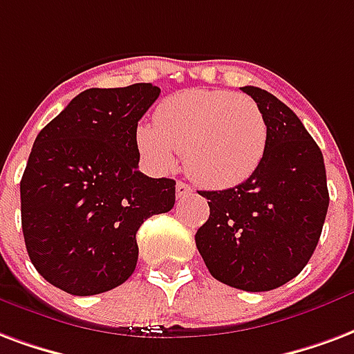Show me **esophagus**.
Here are the masks:
<instances>
[{
	"mask_svg": "<svg viewBox=\"0 0 354 354\" xmlns=\"http://www.w3.org/2000/svg\"><path fill=\"white\" fill-rule=\"evenodd\" d=\"M185 195H191V187L187 184H184V182H178V184H176V197L182 198V197H185Z\"/></svg>",
	"mask_w": 354,
	"mask_h": 354,
	"instance_id": "esophagus-1",
	"label": "esophagus"
}]
</instances>
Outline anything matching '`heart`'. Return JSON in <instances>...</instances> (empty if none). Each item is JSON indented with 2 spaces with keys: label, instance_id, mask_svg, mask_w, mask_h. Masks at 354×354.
I'll return each mask as SVG.
<instances>
[{
  "label": "heart",
  "instance_id": "obj_1",
  "mask_svg": "<svg viewBox=\"0 0 354 354\" xmlns=\"http://www.w3.org/2000/svg\"><path fill=\"white\" fill-rule=\"evenodd\" d=\"M268 125L251 97L227 90H185L163 99L156 122L137 127L140 156L167 172L184 151V165L197 184L227 189L243 184L266 151Z\"/></svg>",
  "mask_w": 354,
  "mask_h": 354
}]
</instances>
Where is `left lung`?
Wrapping results in <instances>:
<instances>
[{"label":"left lung","mask_w":354,"mask_h":354,"mask_svg":"<svg viewBox=\"0 0 354 354\" xmlns=\"http://www.w3.org/2000/svg\"><path fill=\"white\" fill-rule=\"evenodd\" d=\"M243 93L261 106L268 140L259 169L243 184L198 191L210 217L195 242L206 268L234 289L272 290L304 270L328 210L323 153L289 106L255 86Z\"/></svg>","instance_id":"left-lung-1"}]
</instances>
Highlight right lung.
<instances>
[{
    "label": "right lung",
    "instance_id": "1",
    "mask_svg": "<svg viewBox=\"0 0 354 354\" xmlns=\"http://www.w3.org/2000/svg\"><path fill=\"white\" fill-rule=\"evenodd\" d=\"M159 93L144 82L90 88L35 138L20 182L24 242L57 289L91 297L127 281L140 225L172 210L176 182L138 170V120Z\"/></svg>",
    "mask_w": 354,
    "mask_h": 354
}]
</instances>
